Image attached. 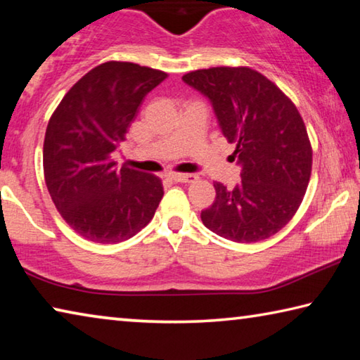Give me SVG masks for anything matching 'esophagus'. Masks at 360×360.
Segmentation results:
<instances>
[{"instance_id": "esophagus-1", "label": "esophagus", "mask_w": 360, "mask_h": 360, "mask_svg": "<svg viewBox=\"0 0 360 360\" xmlns=\"http://www.w3.org/2000/svg\"><path fill=\"white\" fill-rule=\"evenodd\" d=\"M168 178L174 182H193L198 179V176L193 173H172L168 174Z\"/></svg>"}]
</instances>
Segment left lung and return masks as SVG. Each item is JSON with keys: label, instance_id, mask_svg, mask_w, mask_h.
<instances>
[{"label": "left lung", "instance_id": "1", "mask_svg": "<svg viewBox=\"0 0 360 360\" xmlns=\"http://www.w3.org/2000/svg\"><path fill=\"white\" fill-rule=\"evenodd\" d=\"M182 81L210 100L241 167V182L231 191L214 182V203L202 211L205 227L236 243L270 238L297 212L311 176L302 115L275 84L246 66L197 70Z\"/></svg>", "mask_w": 360, "mask_h": 360}]
</instances>
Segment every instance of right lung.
I'll return each instance as SVG.
<instances>
[{
	"mask_svg": "<svg viewBox=\"0 0 360 360\" xmlns=\"http://www.w3.org/2000/svg\"><path fill=\"white\" fill-rule=\"evenodd\" d=\"M165 77L136 63H103L72 85L49 120L42 154L47 191L84 238L120 243L154 217L162 181L119 168L114 154L144 96Z\"/></svg>",
	"mask_w": 360,
	"mask_h": 360,
	"instance_id": "add662e5",
	"label": "right lung"
}]
</instances>
